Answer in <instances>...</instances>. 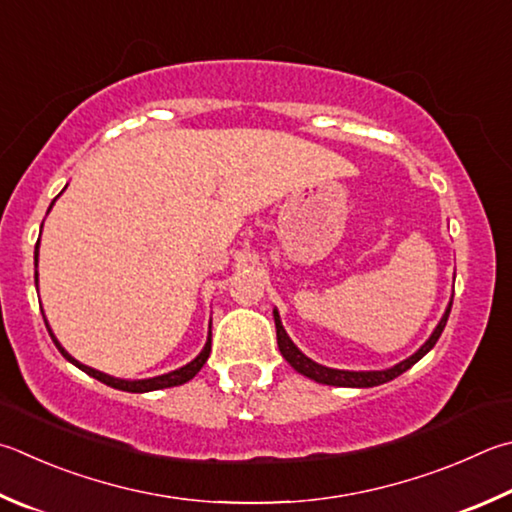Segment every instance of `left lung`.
<instances>
[{
  "instance_id": "left-lung-1",
  "label": "left lung",
  "mask_w": 512,
  "mask_h": 512,
  "mask_svg": "<svg viewBox=\"0 0 512 512\" xmlns=\"http://www.w3.org/2000/svg\"><path fill=\"white\" fill-rule=\"evenodd\" d=\"M450 309H452V297H450L448 306H445V313L441 315L439 324H436L434 331L430 333V338H427L423 345L412 353L410 358L401 360L394 367L378 369V371H351V369H333V367H327V365H320V362L311 360L309 356H306V353L297 349L295 342L288 338L286 329L282 327L280 311H277V309H273V320H275V329H277V347H280V353L284 356V360L297 371V374L311 378V380H315V383L333 385V387H376V385L389 383V380L401 376L403 371H407L412 365H416V362L421 360L425 353L436 345V340L441 338V333L445 329V322H448Z\"/></svg>"
}]
</instances>
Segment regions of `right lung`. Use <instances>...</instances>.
<instances>
[{"label": "right lung", "mask_w": 512, "mask_h": 512, "mask_svg": "<svg viewBox=\"0 0 512 512\" xmlns=\"http://www.w3.org/2000/svg\"><path fill=\"white\" fill-rule=\"evenodd\" d=\"M53 203H55V199L51 201V206H49V210H46V215H49L51 212V208H53ZM42 226H44V221H42ZM35 286H37V259H40V239H37V246H35ZM42 318H44V324H46V329H49V336H51V340H53V345L58 347V351L62 353L64 358H67L71 365H76L78 369H82L85 371V374H89L91 378H96V380H100V383H105V385H109V387H114V389H120V392H132V394H145V392H156V389H165V387H176V385H183V383H188V380H192L194 376L199 374L201 371V367L206 365V360H208V356H210V342H212V331H208V340H206V345H203V349H201V353L194 360H190L188 365H183V367H179V369H174V371H167V374H161V376H154V378H141V380H125V378H114V376H109V374H105V371H98V369H94V367H87V365H82L80 360H76L71 356V353L64 349L62 345H60V340L55 338V333L51 331V327H49V320H46V315H44V311H42Z\"/></svg>", "instance_id": "right-lung-1"}]
</instances>
